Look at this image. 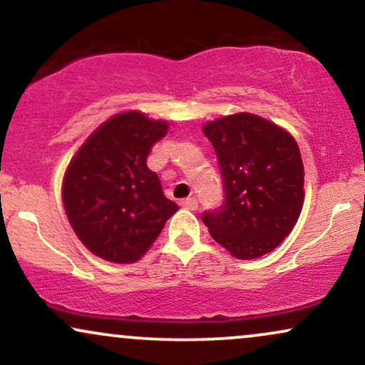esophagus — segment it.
I'll list each match as a JSON object with an SVG mask.
<instances>
[{"label":"esophagus","instance_id":"34e87169","mask_svg":"<svg viewBox=\"0 0 365 365\" xmlns=\"http://www.w3.org/2000/svg\"><path fill=\"white\" fill-rule=\"evenodd\" d=\"M180 204H182V207L190 209V211H195V209L199 207V202H197L195 197H188V199H183Z\"/></svg>","mask_w":365,"mask_h":365}]
</instances>
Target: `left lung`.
<instances>
[{
	"label": "left lung",
	"instance_id": "left-lung-1",
	"mask_svg": "<svg viewBox=\"0 0 365 365\" xmlns=\"http://www.w3.org/2000/svg\"><path fill=\"white\" fill-rule=\"evenodd\" d=\"M216 150L223 204L202 212L204 225L237 259L269 254L290 235L304 204V163L278 125L250 115L225 116L202 128Z\"/></svg>",
	"mask_w": 365,
	"mask_h": 365
}]
</instances>
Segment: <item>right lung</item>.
Here are the masks:
<instances>
[{"label":"right lung","mask_w":365,"mask_h":365,"mask_svg":"<svg viewBox=\"0 0 365 365\" xmlns=\"http://www.w3.org/2000/svg\"><path fill=\"white\" fill-rule=\"evenodd\" d=\"M166 132V121L121 113L92 133L66 170V216L82 244L104 261H137L177 212L148 168L150 149Z\"/></svg>","instance_id":"obj_1"}]
</instances>
